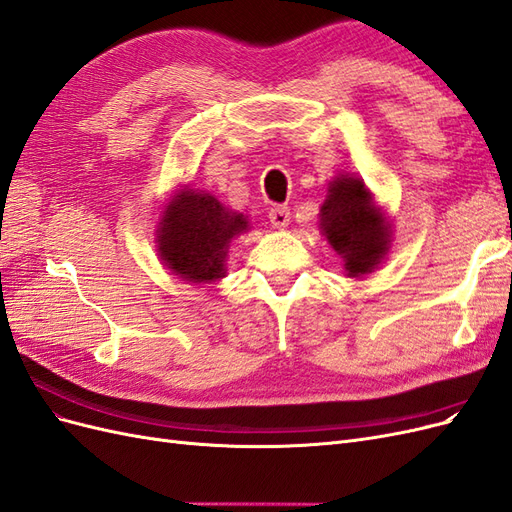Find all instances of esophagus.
<instances>
[{
    "mask_svg": "<svg viewBox=\"0 0 512 512\" xmlns=\"http://www.w3.org/2000/svg\"><path fill=\"white\" fill-rule=\"evenodd\" d=\"M269 220L273 228H286L290 222V209L286 205H275L269 209Z\"/></svg>",
    "mask_w": 512,
    "mask_h": 512,
    "instance_id": "obj_1",
    "label": "esophagus"
}]
</instances>
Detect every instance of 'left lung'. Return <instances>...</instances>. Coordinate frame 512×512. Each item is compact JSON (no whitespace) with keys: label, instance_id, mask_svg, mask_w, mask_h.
<instances>
[{"label":"left lung","instance_id":"obj_1","mask_svg":"<svg viewBox=\"0 0 512 512\" xmlns=\"http://www.w3.org/2000/svg\"><path fill=\"white\" fill-rule=\"evenodd\" d=\"M320 226L348 275L371 273L389 250L391 230L359 177H337L320 207Z\"/></svg>","mask_w":512,"mask_h":512}]
</instances>
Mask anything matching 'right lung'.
Wrapping results in <instances>:
<instances>
[{"label": "right lung", "instance_id": "add662e5", "mask_svg": "<svg viewBox=\"0 0 512 512\" xmlns=\"http://www.w3.org/2000/svg\"><path fill=\"white\" fill-rule=\"evenodd\" d=\"M160 256L183 280L200 284L224 277L230 239L247 230L241 213L228 211L218 198L183 190L160 222Z\"/></svg>", "mask_w": 512, "mask_h": 512}]
</instances>
